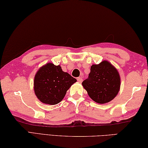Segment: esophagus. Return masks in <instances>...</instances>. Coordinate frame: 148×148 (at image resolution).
I'll return each mask as SVG.
<instances>
[{"mask_svg":"<svg viewBox=\"0 0 148 148\" xmlns=\"http://www.w3.org/2000/svg\"><path fill=\"white\" fill-rule=\"evenodd\" d=\"M77 82H78L79 83H82V81H83V79L82 78V77H77Z\"/></svg>","mask_w":148,"mask_h":148,"instance_id":"obj_1","label":"esophagus"}]
</instances>
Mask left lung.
I'll list each match as a JSON object with an SVG mask.
<instances>
[{
    "label": "left lung",
    "instance_id": "1",
    "mask_svg": "<svg viewBox=\"0 0 148 148\" xmlns=\"http://www.w3.org/2000/svg\"><path fill=\"white\" fill-rule=\"evenodd\" d=\"M88 96L96 103H108L116 97L120 88L117 69L107 61L90 66L88 77L82 82Z\"/></svg>",
    "mask_w": 148,
    "mask_h": 148
}]
</instances>
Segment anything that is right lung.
Instances as JSON below:
<instances>
[{"instance_id":"right-lung-1","label":"right lung","mask_w":148,"mask_h":148,"mask_svg":"<svg viewBox=\"0 0 148 148\" xmlns=\"http://www.w3.org/2000/svg\"><path fill=\"white\" fill-rule=\"evenodd\" d=\"M77 80L62 71L60 65L48 63L36 72L34 92L42 103L56 105L63 100L66 91Z\"/></svg>"}]
</instances>
